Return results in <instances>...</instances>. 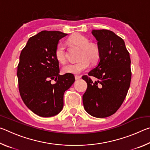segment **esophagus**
<instances>
[{"instance_id":"34e87169","label":"esophagus","mask_w":150,"mask_h":150,"mask_svg":"<svg viewBox=\"0 0 150 150\" xmlns=\"http://www.w3.org/2000/svg\"><path fill=\"white\" fill-rule=\"evenodd\" d=\"M81 76H79V75H75V80H79V79H81Z\"/></svg>"}]
</instances>
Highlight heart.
I'll use <instances>...</instances> for the list:
<instances>
[{
  "label": "heart",
  "mask_w": 150,
  "mask_h": 150,
  "mask_svg": "<svg viewBox=\"0 0 150 150\" xmlns=\"http://www.w3.org/2000/svg\"><path fill=\"white\" fill-rule=\"evenodd\" d=\"M68 42L80 49L78 62L69 63L63 66L62 72L67 74H80L87 70L90 66V62L95 63L100 58V49L95 44L89 43L88 38L84 35L76 33L70 36ZM55 57L58 62L64 63L67 59L65 45L60 42L55 50Z\"/></svg>",
  "instance_id": "b5f03b06"
}]
</instances>
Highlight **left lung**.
I'll use <instances>...</instances> for the list:
<instances>
[{
    "instance_id": "left-lung-1",
    "label": "left lung",
    "mask_w": 150,
    "mask_h": 150,
    "mask_svg": "<svg viewBox=\"0 0 150 150\" xmlns=\"http://www.w3.org/2000/svg\"><path fill=\"white\" fill-rule=\"evenodd\" d=\"M100 49V60L88 73L98 79L93 82L87 75L83 96L85 110L96 118L112 115L120 107L130 85L132 73L130 54L120 37L108 30H93Z\"/></svg>"
}]
</instances>
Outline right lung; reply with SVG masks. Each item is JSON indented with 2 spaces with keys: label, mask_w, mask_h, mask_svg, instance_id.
Segmentation results:
<instances>
[{
  "label": "right lung",
  "mask_w": 150,
  "mask_h": 150,
  "mask_svg": "<svg viewBox=\"0 0 150 150\" xmlns=\"http://www.w3.org/2000/svg\"><path fill=\"white\" fill-rule=\"evenodd\" d=\"M59 31H42L30 38L22 50L17 77L20 95L35 115L51 117L63 107V95L75 81L73 74L59 75L55 50L66 36ZM54 80L53 84L50 81Z\"/></svg>",
  "instance_id": "add662e5"
}]
</instances>
